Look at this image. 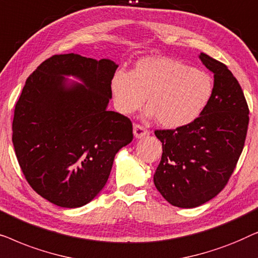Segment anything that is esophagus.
I'll use <instances>...</instances> for the list:
<instances>
[{
  "instance_id": "1",
  "label": "esophagus",
  "mask_w": 258,
  "mask_h": 258,
  "mask_svg": "<svg viewBox=\"0 0 258 258\" xmlns=\"http://www.w3.org/2000/svg\"><path fill=\"white\" fill-rule=\"evenodd\" d=\"M134 135H135L136 139H141V137L149 135V132H148L143 125L135 123V124H134Z\"/></svg>"
}]
</instances>
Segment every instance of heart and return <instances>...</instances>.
Here are the masks:
<instances>
[{"label": "heart", "instance_id": "1", "mask_svg": "<svg viewBox=\"0 0 258 258\" xmlns=\"http://www.w3.org/2000/svg\"><path fill=\"white\" fill-rule=\"evenodd\" d=\"M213 91L209 74L170 57L141 58L132 73L119 70L111 80L112 98L119 112L130 115L139 110L147 96L148 117H157L169 129L195 121Z\"/></svg>", "mask_w": 258, "mask_h": 258}]
</instances>
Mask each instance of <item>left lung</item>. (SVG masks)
<instances>
[{"label":"left lung","instance_id":"8db88e82","mask_svg":"<svg viewBox=\"0 0 258 258\" xmlns=\"http://www.w3.org/2000/svg\"><path fill=\"white\" fill-rule=\"evenodd\" d=\"M214 73V91L195 121L176 129L155 130L162 158L155 186L172 206L195 208L217 196L228 184L248 132L249 107L228 67L201 52Z\"/></svg>","mask_w":258,"mask_h":258}]
</instances>
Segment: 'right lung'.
Instances as JSON below:
<instances>
[{
	"label": "right lung",
	"mask_w": 258,
	"mask_h": 258,
	"mask_svg": "<svg viewBox=\"0 0 258 258\" xmlns=\"http://www.w3.org/2000/svg\"><path fill=\"white\" fill-rule=\"evenodd\" d=\"M117 64L52 55L28 77L15 104L13 143L24 177L49 202L89 203L107 183L114 157L134 139L133 123L107 110ZM63 75L84 85L65 87Z\"/></svg>",
	"instance_id": "obj_1"
}]
</instances>
